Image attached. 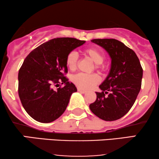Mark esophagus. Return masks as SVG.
<instances>
[{
	"instance_id": "1",
	"label": "esophagus",
	"mask_w": 159,
	"mask_h": 159,
	"mask_svg": "<svg viewBox=\"0 0 159 159\" xmlns=\"http://www.w3.org/2000/svg\"><path fill=\"white\" fill-rule=\"evenodd\" d=\"M77 91H78V92L81 93H86V91H85V90H82V89L80 88H77Z\"/></svg>"
}]
</instances>
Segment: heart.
<instances>
[{"label": "heart", "instance_id": "heart-1", "mask_svg": "<svg viewBox=\"0 0 159 159\" xmlns=\"http://www.w3.org/2000/svg\"><path fill=\"white\" fill-rule=\"evenodd\" d=\"M84 55L95 64V69L98 70H103L104 65L102 64L104 60V54L101 50L95 47H90L84 49ZM66 64L71 71L75 70L78 64V56L74 51L67 54L66 57ZM71 80L78 88L88 90L97 85L101 82V78L96 74L87 75L83 73H78L74 75Z\"/></svg>", "mask_w": 159, "mask_h": 159}]
</instances>
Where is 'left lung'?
<instances>
[{
  "mask_svg": "<svg viewBox=\"0 0 159 159\" xmlns=\"http://www.w3.org/2000/svg\"><path fill=\"white\" fill-rule=\"evenodd\" d=\"M103 47L111 58L109 74L96 92L97 98L90 105L95 116L115 121L125 116L135 102L142 84L143 68L136 53L115 39L91 40Z\"/></svg>",
  "mask_w": 159,
  "mask_h": 159,
  "instance_id": "8db88e82",
  "label": "left lung"
}]
</instances>
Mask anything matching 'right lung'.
Wrapping results in <instances>:
<instances>
[{"label":"right lung","instance_id":"right-lung-1","mask_svg":"<svg viewBox=\"0 0 159 159\" xmlns=\"http://www.w3.org/2000/svg\"><path fill=\"white\" fill-rule=\"evenodd\" d=\"M85 40L58 38L39 45L30 52L19 69L18 92L24 108L41 123L55 121L65 111L75 84L64 75L68 72L66 57ZM64 84L54 90L53 86Z\"/></svg>","mask_w":159,"mask_h":159}]
</instances>
